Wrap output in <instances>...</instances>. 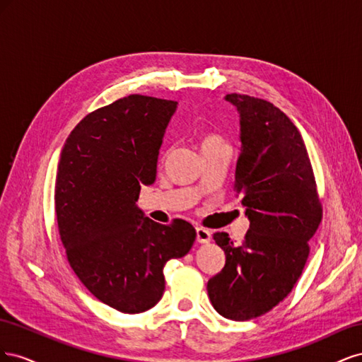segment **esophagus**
Returning a JSON list of instances; mask_svg holds the SVG:
<instances>
[{
  "mask_svg": "<svg viewBox=\"0 0 362 362\" xmlns=\"http://www.w3.org/2000/svg\"><path fill=\"white\" fill-rule=\"evenodd\" d=\"M196 240H198L199 243H208L211 240V233L202 226H198L196 228Z\"/></svg>",
  "mask_w": 362,
  "mask_h": 362,
  "instance_id": "1",
  "label": "esophagus"
}]
</instances>
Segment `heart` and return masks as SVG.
<instances>
[{"mask_svg":"<svg viewBox=\"0 0 362 362\" xmlns=\"http://www.w3.org/2000/svg\"><path fill=\"white\" fill-rule=\"evenodd\" d=\"M218 144H225L221 136H217L216 133H211V131H204V133L199 136V146L201 149L211 148Z\"/></svg>","mask_w":362,"mask_h":362,"instance_id":"obj_1","label":"heart"}]
</instances>
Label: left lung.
I'll use <instances>...</instances> for the list:
<instances>
[{"label":"left lung","instance_id":"left-lung-1","mask_svg":"<svg viewBox=\"0 0 362 362\" xmlns=\"http://www.w3.org/2000/svg\"><path fill=\"white\" fill-rule=\"evenodd\" d=\"M226 101L240 113L242 149L234 192L250 225L240 245L226 233L213 235L226 261L206 290L218 314L245 322L269 313L290 294L308 259V242L323 208L308 151L287 115L249 95L229 93Z\"/></svg>","mask_w":362,"mask_h":362}]
</instances>
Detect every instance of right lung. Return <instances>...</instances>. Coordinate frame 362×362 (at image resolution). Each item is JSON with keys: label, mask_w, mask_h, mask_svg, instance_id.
I'll return each instance as SVG.
<instances>
[{"label": "right lung", "mask_w": 362, "mask_h": 362, "mask_svg": "<svg viewBox=\"0 0 362 362\" xmlns=\"http://www.w3.org/2000/svg\"><path fill=\"white\" fill-rule=\"evenodd\" d=\"M177 101L129 95L83 117L66 139L54 205L66 258L98 300L125 314L151 310L164 264L190 250L196 231L145 217L136 202L156 181L158 151Z\"/></svg>", "instance_id": "add662e5"}]
</instances>
